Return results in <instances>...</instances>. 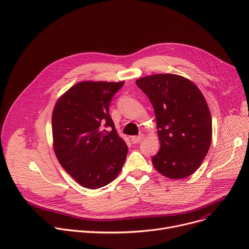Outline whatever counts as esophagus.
Wrapping results in <instances>:
<instances>
[{"label": "esophagus", "instance_id": "obj_1", "mask_svg": "<svg viewBox=\"0 0 249 249\" xmlns=\"http://www.w3.org/2000/svg\"><path fill=\"white\" fill-rule=\"evenodd\" d=\"M143 139H144V135H143V134L139 135V136H132V137H131V141H132L134 144L141 142Z\"/></svg>", "mask_w": 249, "mask_h": 249}]
</instances>
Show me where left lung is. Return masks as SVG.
<instances>
[{"mask_svg": "<svg viewBox=\"0 0 249 249\" xmlns=\"http://www.w3.org/2000/svg\"><path fill=\"white\" fill-rule=\"evenodd\" d=\"M136 84L156 115L161 148L152 158L155 169L172 179L191 176L212 143V116L205 97L193 81L173 73L144 76Z\"/></svg>", "mask_w": 249, "mask_h": 249, "instance_id": "obj_1", "label": "left lung"}]
</instances>
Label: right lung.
Segmentation results:
<instances>
[{
  "mask_svg": "<svg viewBox=\"0 0 249 249\" xmlns=\"http://www.w3.org/2000/svg\"><path fill=\"white\" fill-rule=\"evenodd\" d=\"M124 81H80L56 101L52 117L53 144L61 167L87 189L114 180L128 147L109 115L111 98ZM104 126H110L107 131Z\"/></svg>",
  "mask_w": 249,
  "mask_h": 249,
  "instance_id": "obj_1",
  "label": "right lung"
}]
</instances>
